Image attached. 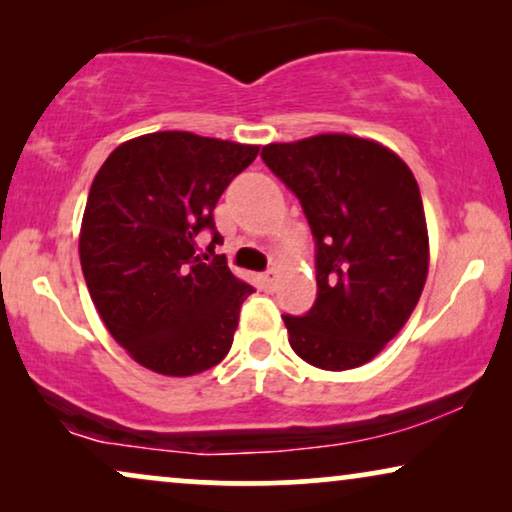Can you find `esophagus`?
Segmentation results:
<instances>
[{"mask_svg":"<svg viewBox=\"0 0 512 512\" xmlns=\"http://www.w3.org/2000/svg\"><path fill=\"white\" fill-rule=\"evenodd\" d=\"M261 284L265 286V289H275V284H277V272H275V270L263 272V275H261Z\"/></svg>","mask_w":512,"mask_h":512,"instance_id":"esophagus-1","label":"esophagus"}]
</instances>
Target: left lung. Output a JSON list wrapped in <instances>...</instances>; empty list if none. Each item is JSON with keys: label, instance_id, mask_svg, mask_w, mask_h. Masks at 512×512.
I'll use <instances>...</instances> for the list:
<instances>
[{"label": "left lung", "instance_id": "8db88e82", "mask_svg": "<svg viewBox=\"0 0 512 512\" xmlns=\"http://www.w3.org/2000/svg\"><path fill=\"white\" fill-rule=\"evenodd\" d=\"M263 163L296 195L314 237L317 300L282 314L300 359L363 366L401 331L429 272V233L410 167L382 144L317 135L268 144Z\"/></svg>", "mask_w": 512, "mask_h": 512}]
</instances>
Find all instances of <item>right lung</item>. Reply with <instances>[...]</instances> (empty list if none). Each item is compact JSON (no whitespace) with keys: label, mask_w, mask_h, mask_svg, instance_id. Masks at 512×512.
<instances>
[{"label":"right lung","mask_w":512,"mask_h":512,"mask_svg":"<svg viewBox=\"0 0 512 512\" xmlns=\"http://www.w3.org/2000/svg\"><path fill=\"white\" fill-rule=\"evenodd\" d=\"M258 146L153 132L104 160L81 223V268L104 326L132 359L186 377L228 354L240 307L254 293L216 256L214 207ZM200 232L213 235L198 255Z\"/></svg>","instance_id":"obj_1"}]
</instances>
